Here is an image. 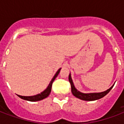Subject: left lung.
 Masks as SVG:
<instances>
[{
  "label": "left lung",
  "mask_w": 124,
  "mask_h": 124,
  "mask_svg": "<svg viewBox=\"0 0 124 124\" xmlns=\"http://www.w3.org/2000/svg\"><path fill=\"white\" fill-rule=\"evenodd\" d=\"M69 81H70L71 87V93H73L74 96L77 97V98H79V99H81L82 100H85V101H93V100H98V99L104 97V96H106V94L109 92L111 89L113 88V87L114 86V85H112L109 89H108V90L105 91L104 92L93 93H83L80 92L79 91H78L75 88L73 82V80H72L71 74H70V75H69Z\"/></svg>",
  "instance_id": "left-lung-1"
}]
</instances>
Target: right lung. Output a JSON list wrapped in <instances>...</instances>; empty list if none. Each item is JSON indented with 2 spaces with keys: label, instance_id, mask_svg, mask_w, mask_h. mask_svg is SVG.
I'll return each instance as SVG.
<instances>
[{
  "label": "right lung",
  "instance_id": "obj_1",
  "mask_svg": "<svg viewBox=\"0 0 124 124\" xmlns=\"http://www.w3.org/2000/svg\"><path fill=\"white\" fill-rule=\"evenodd\" d=\"M60 70L61 68H60L59 70L56 71V74L54 75V76L53 77V78H52V80H51L49 84L47 86L46 89H45L44 91H42V93H40V94H36V95H34V96H20V95H18V97H20V98H22L23 100H28V101H30V102H36V101H39V100H43L44 98H47V96L49 95L51 93V87H52V84L53 82V81L54 80V79L56 78V77L58 76V75L59 74L60 71Z\"/></svg>",
  "mask_w": 124,
  "mask_h": 124
}]
</instances>
